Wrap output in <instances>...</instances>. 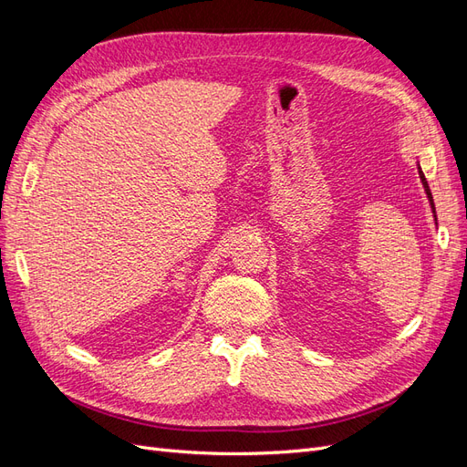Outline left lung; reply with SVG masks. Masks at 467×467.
I'll return each mask as SVG.
<instances>
[{"instance_id":"left-lung-1","label":"left lung","mask_w":467,"mask_h":467,"mask_svg":"<svg viewBox=\"0 0 467 467\" xmlns=\"http://www.w3.org/2000/svg\"><path fill=\"white\" fill-rule=\"evenodd\" d=\"M419 175H420V181H422V185H425L427 196H429V201H431V206H432V212H434V216H436V210H434V201H432V194H431V189H429V182H427L425 175H422V171H420V167H419Z\"/></svg>"}]
</instances>
